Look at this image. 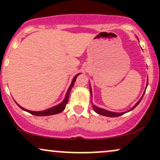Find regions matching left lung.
<instances>
[{"mask_svg": "<svg viewBox=\"0 0 160 160\" xmlns=\"http://www.w3.org/2000/svg\"><path fill=\"white\" fill-rule=\"evenodd\" d=\"M78 74H77L76 76L74 77V79H73L72 82H71V85H70L67 91V93H66L65 95V99L63 100V102H62V103H60L59 104H58V105L56 106H54V107L52 108H49V109H47V110H44V111H29V110H27V109H25V108L21 107V106L19 105L17 103V104L19 107L21 108V109H22L23 111H27L28 112V113H30L32 115H35V116H50V115H53V114H57V113H61L65 110V108L66 107V104H67L68 102V98H69V94H70V92H71V89H72L73 86H74L75 81H76V79L78 78ZM98 113V112H97Z\"/></svg>", "mask_w": 160, "mask_h": 160, "instance_id": "1", "label": "left lung"}]
</instances>
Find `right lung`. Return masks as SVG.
<instances>
[{"label": "right lung", "mask_w": 160, "mask_h": 160, "mask_svg": "<svg viewBox=\"0 0 160 160\" xmlns=\"http://www.w3.org/2000/svg\"><path fill=\"white\" fill-rule=\"evenodd\" d=\"M89 86H90V93H91V96L92 95V88H91V86H90V84H89ZM141 98L140 99V100L138 101V103L135 104V106H134V107L132 108L131 110H130V111H132V109H134V108H135V107H136V106L138 105V104L139 103H140V102H141ZM92 104V108H93V109L95 110V111L96 112H98V114H101V115H103V116H105V117H119V116H121V115H123L125 113H113V112H111V111H106V110H104V109H102V108H98L97 107V106H95V104ZM127 112H128V111H127ZM127 112H126V113H127Z\"/></svg>", "instance_id": "right-lung-1"}]
</instances>
